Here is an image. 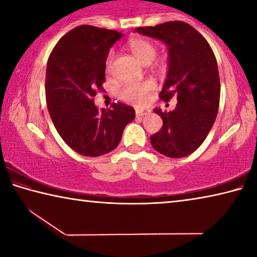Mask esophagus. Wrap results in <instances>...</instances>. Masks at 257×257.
Returning <instances> with one entry per match:
<instances>
[{
    "instance_id": "34e87169",
    "label": "esophagus",
    "mask_w": 257,
    "mask_h": 257,
    "mask_svg": "<svg viewBox=\"0 0 257 257\" xmlns=\"http://www.w3.org/2000/svg\"><path fill=\"white\" fill-rule=\"evenodd\" d=\"M151 110H144V108H136V115L137 116H144L146 114H149Z\"/></svg>"
}]
</instances>
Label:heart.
<instances>
[{
  "label": "heart",
  "instance_id": "obj_1",
  "mask_svg": "<svg viewBox=\"0 0 257 257\" xmlns=\"http://www.w3.org/2000/svg\"><path fill=\"white\" fill-rule=\"evenodd\" d=\"M129 49L133 52V54L144 64H150L152 61L155 59L158 50L156 46L147 40L143 38H135L130 41ZM113 59H114V53L110 52L105 61V69L106 71H110L112 67ZM155 88L153 81L145 80L142 82H129V84H123L120 86L116 94L121 101L132 103V104H141L146 101L149 94Z\"/></svg>",
  "mask_w": 257,
  "mask_h": 257
}]
</instances>
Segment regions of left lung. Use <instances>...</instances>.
<instances>
[{"label": "left lung", "instance_id": "1", "mask_svg": "<svg viewBox=\"0 0 257 257\" xmlns=\"http://www.w3.org/2000/svg\"><path fill=\"white\" fill-rule=\"evenodd\" d=\"M135 32L168 45L169 69L160 97L169 102L176 96L178 101L170 112L154 108L163 125L151 136L152 146L169 158H185L205 141L219 111L215 55L205 38L184 21L139 27Z\"/></svg>", "mask_w": 257, "mask_h": 257}]
</instances>
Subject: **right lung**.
<instances>
[{
	"label": "right lung",
	"instance_id": "obj_1",
	"mask_svg": "<svg viewBox=\"0 0 257 257\" xmlns=\"http://www.w3.org/2000/svg\"><path fill=\"white\" fill-rule=\"evenodd\" d=\"M122 37L115 30L82 25L67 33L51 52L45 94L51 119L66 144L84 156H101L119 145L135 118L134 107L113 103L98 110L93 97L103 90L110 47Z\"/></svg>",
	"mask_w": 257,
	"mask_h": 257
}]
</instances>
